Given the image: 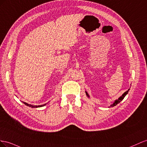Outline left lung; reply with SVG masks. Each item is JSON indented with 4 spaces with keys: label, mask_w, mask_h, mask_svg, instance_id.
<instances>
[{
    "label": "left lung",
    "mask_w": 147,
    "mask_h": 147,
    "mask_svg": "<svg viewBox=\"0 0 147 147\" xmlns=\"http://www.w3.org/2000/svg\"><path fill=\"white\" fill-rule=\"evenodd\" d=\"M129 90H128V91H127L126 92H124L123 94H122V96H121V97H119V98L117 99V100H116L115 101V102H114V103H113V104H112L111 105V107H114V106H116V105L117 104H119V102H121V101L123 99V98H124V97H125V96L127 94V93L128 92H129ZM86 95H87L88 96V97H89V95H88V92H86Z\"/></svg>",
    "instance_id": "1"
}]
</instances>
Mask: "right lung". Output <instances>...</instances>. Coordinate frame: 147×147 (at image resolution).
I'll use <instances>...</instances> for the list:
<instances>
[{"label":"right lung","mask_w":147,"mask_h":147,"mask_svg":"<svg viewBox=\"0 0 147 147\" xmlns=\"http://www.w3.org/2000/svg\"><path fill=\"white\" fill-rule=\"evenodd\" d=\"M24 104H25V105H27V106H29V107H32V108H36V107H42V106H45V105H46L47 104H43V105H41V106H33V105H30V104H27V103H26V102H24Z\"/></svg>","instance_id":"1"}]
</instances>
